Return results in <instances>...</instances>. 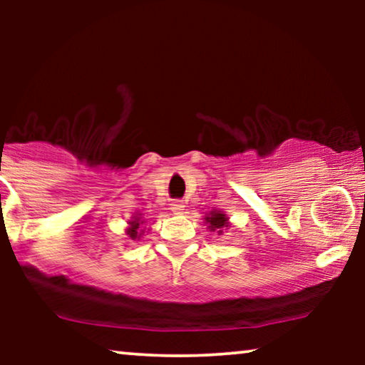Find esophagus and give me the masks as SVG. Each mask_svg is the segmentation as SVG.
Masks as SVG:
<instances>
[{"instance_id":"1","label":"esophagus","mask_w":365,"mask_h":365,"mask_svg":"<svg viewBox=\"0 0 365 365\" xmlns=\"http://www.w3.org/2000/svg\"><path fill=\"white\" fill-rule=\"evenodd\" d=\"M184 202L182 201H173V204H171V211L174 212V214H181L182 211H184Z\"/></svg>"}]
</instances>
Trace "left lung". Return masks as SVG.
I'll return each mask as SVG.
<instances>
[{"label": "left lung", "mask_w": 365, "mask_h": 365, "mask_svg": "<svg viewBox=\"0 0 365 365\" xmlns=\"http://www.w3.org/2000/svg\"><path fill=\"white\" fill-rule=\"evenodd\" d=\"M206 224L211 231H217V234L222 232L224 227L229 226L227 216L222 211H211L206 216Z\"/></svg>", "instance_id": "1"}]
</instances>
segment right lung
<instances>
[{
  "label": "right lung",
  "instance_id": "add662e5",
  "mask_svg": "<svg viewBox=\"0 0 365 365\" xmlns=\"http://www.w3.org/2000/svg\"><path fill=\"white\" fill-rule=\"evenodd\" d=\"M144 221H141V217L139 216H136V217H133V221H129V227L126 229V234L129 237L133 239H139L143 236V229H141V224H143Z\"/></svg>",
  "mask_w": 365,
  "mask_h": 365
}]
</instances>
